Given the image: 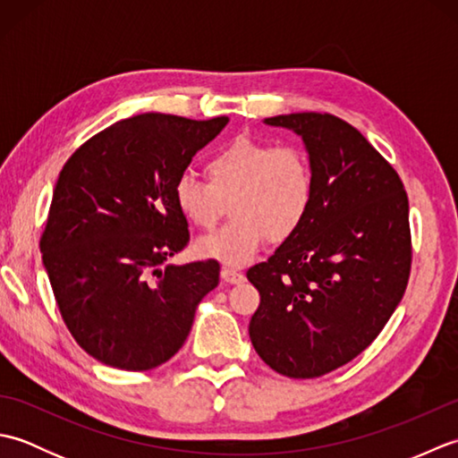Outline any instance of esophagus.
<instances>
[{
    "label": "esophagus",
    "instance_id": "esophagus-1",
    "mask_svg": "<svg viewBox=\"0 0 458 458\" xmlns=\"http://www.w3.org/2000/svg\"><path fill=\"white\" fill-rule=\"evenodd\" d=\"M220 276L224 281H228V284H242V281L246 279V276L234 267H222Z\"/></svg>",
    "mask_w": 458,
    "mask_h": 458
}]
</instances>
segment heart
<instances>
[{
	"label": "heart",
	"mask_w": 458,
	"mask_h": 458,
	"mask_svg": "<svg viewBox=\"0 0 458 458\" xmlns=\"http://www.w3.org/2000/svg\"><path fill=\"white\" fill-rule=\"evenodd\" d=\"M204 173L208 182L182 173L173 199L184 220L200 230L216 226L230 200L234 218L197 244L202 256L224 264L254 259L267 236L276 242L293 236L313 204V165L293 143L238 135L208 155Z\"/></svg>",
	"instance_id": "1"
}]
</instances>
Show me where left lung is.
<instances>
[{
    "label": "left lung",
    "mask_w": 458,
    "mask_h": 458,
    "mask_svg": "<svg viewBox=\"0 0 458 458\" xmlns=\"http://www.w3.org/2000/svg\"><path fill=\"white\" fill-rule=\"evenodd\" d=\"M303 138L315 197L293 236L248 269L259 291L256 352L287 377H318L374 343L405 293L413 248L400 174L333 114L267 118Z\"/></svg>",
    "instance_id": "8db88e82"
}]
</instances>
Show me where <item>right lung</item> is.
Returning a JSON list of instances; mask_svg holds the SVG:
<instances>
[{
	"label": "right lung",
	"mask_w": 458,
	"mask_h": 458,
	"mask_svg": "<svg viewBox=\"0 0 458 458\" xmlns=\"http://www.w3.org/2000/svg\"><path fill=\"white\" fill-rule=\"evenodd\" d=\"M226 123L133 115L84 141L58 174L38 248L66 328L102 364L167 362L218 285L216 259L161 264L191 240L173 184Z\"/></svg>",
	"instance_id": "right-lung-1"
}]
</instances>
